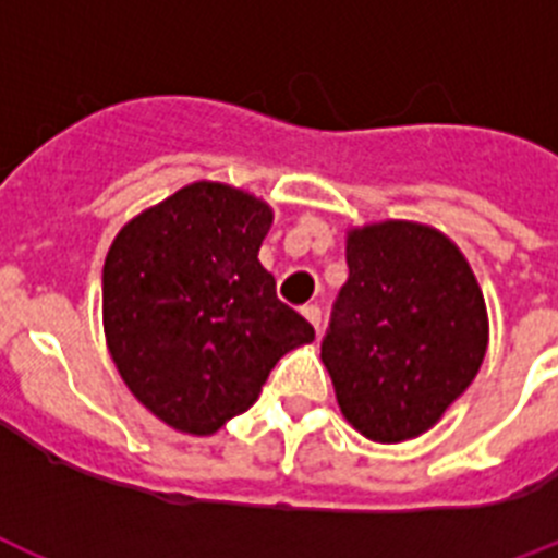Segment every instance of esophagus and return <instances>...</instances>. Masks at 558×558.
Masks as SVG:
<instances>
[{"label":"esophagus","instance_id":"1","mask_svg":"<svg viewBox=\"0 0 558 558\" xmlns=\"http://www.w3.org/2000/svg\"><path fill=\"white\" fill-rule=\"evenodd\" d=\"M301 315L306 317L312 326H315V331H320V306H315V303H306V306H301Z\"/></svg>","mask_w":558,"mask_h":558}]
</instances>
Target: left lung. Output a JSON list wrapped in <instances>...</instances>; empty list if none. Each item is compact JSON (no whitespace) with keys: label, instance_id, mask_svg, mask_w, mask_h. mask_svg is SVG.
<instances>
[{"label":"left lung","instance_id":"1","mask_svg":"<svg viewBox=\"0 0 558 558\" xmlns=\"http://www.w3.org/2000/svg\"><path fill=\"white\" fill-rule=\"evenodd\" d=\"M345 264L323 366L351 428L405 442L474 383L488 351L485 298L460 246L428 223L349 229Z\"/></svg>","mask_w":558,"mask_h":558}]
</instances>
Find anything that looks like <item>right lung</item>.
<instances>
[{"mask_svg":"<svg viewBox=\"0 0 558 558\" xmlns=\"http://www.w3.org/2000/svg\"><path fill=\"white\" fill-rule=\"evenodd\" d=\"M271 218L250 192L195 181L112 238L107 349L135 400L181 434L209 437L243 414L275 363L315 340L257 260Z\"/></svg>","mask_w":558,"mask_h":558,"instance_id":"add662e5","label":"right lung"}]
</instances>
